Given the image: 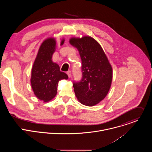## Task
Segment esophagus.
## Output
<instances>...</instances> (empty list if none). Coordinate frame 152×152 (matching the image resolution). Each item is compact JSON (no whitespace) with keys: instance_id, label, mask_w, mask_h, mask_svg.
I'll return each mask as SVG.
<instances>
[{"instance_id":"34e87169","label":"esophagus","mask_w":152,"mask_h":152,"mask_svg":"<svg viewBox=\"0 0 152 152\" xmlns=\"http://www.w3.org/2000/svg\"><path fill=\"white\" fill-rule=\"evenodd\" d=\"M67 74L69 77H70L71 76H72V72H71V71H68V72H67Z\"/></svg>"}]
</instances>
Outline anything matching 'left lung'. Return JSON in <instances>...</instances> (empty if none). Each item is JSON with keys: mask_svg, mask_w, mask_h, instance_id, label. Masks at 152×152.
I'll return each mask as SVG.
<instances>
[{"mask_svg": "<svg viewBox=\"0 0 152 152\" xmlns=\"http://www.w3.org/2000/svg\"><path fill=\"white\" fill-rule=\"evenodd\" d=\"M70 43L77 49L82 61V79L73 84L76 96L82 104L94 106L110 89L112 67L101 46L92 37L72 38Z\"/></svg>", "mask_w": 152, "mask_h": 152, "instance_id": "obj_1", "label": "left lung"}]
</instances>
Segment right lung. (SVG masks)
I'll return each instance as SVG.
<instances>
[{"label": "right lung", "mask_w": 152, "mask_h": 152, "mask_svg": "<svg viewBox=\"0 0 152 152\" xmlns=\"http://www.w3.org/2000/svg\"><path fill=\"white\" fill-rule=\"evenodd\" d=\"M64 42L62 39L61 45ZM56 41L50 38L41 44L32 69L31 83L36 97L45 102L51 100L56 95L59 80L67 79V74L60 71L58 65L52 60L55 51Z\"/></svg>", "instance_id": "obj_1"}]
</instances>
